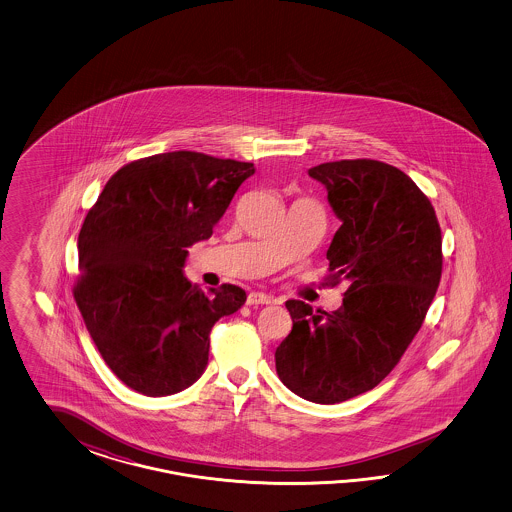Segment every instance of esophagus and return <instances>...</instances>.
I'll list each match as a JSON object with an SVG mask.
<instances>
[{
    "label": "esophagus",
    "mask_w": 512,
    "mask_h": 512,
    "mask_svg": "<svg viewBox=\"0 0 512 512\" xmlns=\"http://www.w3.org/2000/svg\"><path fill=\"white\" fill-rule=\"evenodd\" d=\"M276 302V298L272 295H266V293H259V291H253L248 295L249 306H257V304H272Z\"/></svg>",
    "instance_id": "esophagus-1"
}]
</instances>
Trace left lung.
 Returning <instances> with one entry per match:
<instances>
[{
	"label": "left lung",
	"instance_id": "1",
	"mask_svg": "<svg viewBox=\"0 0 512 512\" xmlns=\"http://www.w3.org/2000/svg\"><path fill=\"white\" fill-rule=\"evenodd\" d=\"M308 174L341 221L326 259L349 287L332 313L285 302L293 330L276 370L296 396L330 405L377 387L417 336L441 279V229L432 202L392 165L345 159Z\"/></svg>",
	"mask_w": 512,
	"mask_h": 512
}]
</instances>
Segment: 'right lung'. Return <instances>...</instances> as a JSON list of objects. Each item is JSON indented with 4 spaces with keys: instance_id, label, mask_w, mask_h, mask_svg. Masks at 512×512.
Masks as SVG:
<instances>
[{
    "instance_id": "1",
    "label": "right lung",
    "mask_w": 512,
    "mask_h": 512,
    "mask_svg": "<svg viewBox=\"0 0 512 512\" xmlns=\"http://www.w3.org/2000/svg\"><path fill=\"white\" fill-rule=\"evenodd\" d=\"M253 163L169 152L116 172L78 234V310L125 387L150 398L191 387L208 366L210 330L246 302L221 285L204 295L184 274L253 176Z\"/></svg>"
}]
</instances>
